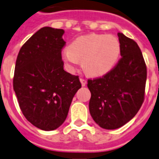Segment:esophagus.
Returning a JSON list of instances; mask_svg holds the SVG:
<instances>
[{
	"label": "esophagus",
	"instance_id": "1",
	"mask_svg": "<svg viewBox=\"0 0 159 159\" xmlns=\"http://www.w3.org/2000/svg\"><path fill=\"white\" fill-rule=\"evenodd\" d=\"M80 82H81L82 87H85V86L87 85V80H85V79H83V78L80 79Z\"/></svg>",
	"mask_w": 159,
	"mask_h": 159
}]
</instances>
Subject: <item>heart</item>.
<instances>
[{
    "label": "heart",
    "instance_id": "heart-1",
    "mask_svg": "<svg viewBox=\"0 0 159 159\" xmlns=\"http://www.w3.org/2000/svg\"><path fill=\"white\" fill-rule=\"evenodd\" d=\"M121 43L118 38L110 35L90 34L76 38L63 52V57L69 66L78 60L91 76H101L109 72L119 59Z\"/></svg>",
    "mask_w": 159,
    "mask_h": 159
}]
</instances>
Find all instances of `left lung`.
Listing matches in <instances>:
<instances>
[{"label":"left lung","instance_id":"1","mask_svg":"<svg viewBox=\"0 0 159 159\" xmlns=\"http://www.w3.org/2000/svg\"><path fill=\"white\" fill-rule=\"evenodd\" d=\"M122 57L102 77L89 79V111L106 129H116L137 115L144 101L147 68L141 50L133 39L118 33Z\"/></svg>","mask_w":159,"mask_h":159}]
</instances>
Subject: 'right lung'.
<instances>
[{
  "instance_id": "add662e5",
  "label": "right lung",
  "mask_w": 159,
  "mask_h": 159,
  "mask_svg": "<svg viewBox=\"0 0 159 159\" xmlns=\"http://www.w3.org/2000/svg\"><path fill=\"white\" fill-rule=\"evenodd\" d=\"M64 30L43 27L20 49L13 79L19 107L29 122L54 130L66 119L72 98L81 87L79 76L64 70Z\"/></svg>"
}]
</instances>
